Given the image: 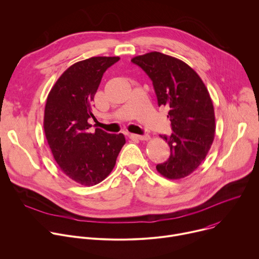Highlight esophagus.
Masks as SVG:
<instances>
[{
	"instance_id": "obj_1",
	"label": "esophagus",
	"mask_w": 259,
	"mask_h": 259,
	"mask_svg": "<svg viewBox=\"0 0 259 259\" xmlns=\"http://www.w3.org/2000/svg\"><path fill=\"white\" fill-rule=\"evenodd\" d=\"M132 138L138 139L140 141H148L150 139L148 135H132Z\"/></svg>"
}]
</instances>
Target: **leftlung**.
I'll return each instance as SVG.
<instances>
[{"label": "left lung", "mask_w": 259, "mask_h": 259, "mask_svg": "<svg viewBox=\"0 0 259 259\" xmlns=\"http://www.w3.org/2000/svg\"><path fill=\"white\" fill-rule=\"evenodd\" d=\"M132 62L151 79L158 106L169 108L173 133L160 138L170 154L156 169L170 180L184 178L203 162L214 140L215 114L209 92L197 73L176 57L152 51Z\"/></svg>", "instance_id": "obj_1"}]
</instances>
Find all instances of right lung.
Masks as SVG:
<instances>
[{
  "label": "right lung",
  "mask_w": 259,
  "mask_h": 259,
  "mask_svg": "<svg viewBox=\"0 0 259 259\" xmlns=\"http://www.w3.org/2000/svg\"><path fill=\"white\" fill-rule=\"evenodd\" d=\"M118 56H95L72 65L51 89L44 111V132L52 155L73 181L93 186L106 179L125 144L122 134H108L88 120L106 70Z\"/></svg>",
  "instance_id": "right-lung-1"
}]
</instances>
